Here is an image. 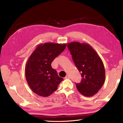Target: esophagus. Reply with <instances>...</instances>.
I'll return each mask as SVG.
<instances>
[{"mask_svg":"<svg viewBox=\"0 0 123 123\" xmlns=\"http://www.w3.org/2000/svg\"><path fill=\"white\" fill-rule=\"evenodd\" d=\"M70 76H69V75H66V77L64 78V79H70Z\"/></svg>","mask_w":123,"mask_h":123,"instance_id":"34e87169","label":"esophagus"}]
</instances>
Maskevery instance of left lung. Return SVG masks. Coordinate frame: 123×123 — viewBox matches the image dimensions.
I'll return each instance as SVG.
<instances>
[{"instance_id": "8db88e82", "label": "left lung", "mask_w": 123, "mask_h": 123, "mask_svg": "<svg viewBox=\"0 0 123 123\" xmlns=\"http://www.w3.org/2000/svg\"><path fill=\"white\" fill-rule=\"evenodd\" d=\"M75 66L81 73L82 80L76 83L79 92L86 97L95 95L105 80L103 62L89 44L73 42L67 44Z\"/></svg>"}]
</instances>
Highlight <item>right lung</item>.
Instances as JSON below:
<instances>
[{"instance_id": "obj_1", "label": "right lung", "mask_w": 123, "mask_h": 123, "mask_svg": "<svg viewBox=\"0 0 123 123\" xmlns=\"http://www.w3.org/2000/svg\"><path fill=\"white\" fill-rule=\"evenodd\" d=\"M66 44H41L26 64L25 76L30 88L38 96L48 97L55 91L63 78L51 67L54 59L66 49Z\"/></svg>"}]
</instances>
